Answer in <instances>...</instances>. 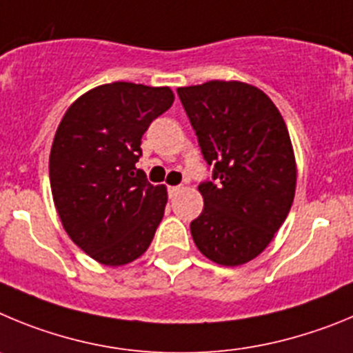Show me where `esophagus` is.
Wrapping results in <instances>:
<instances>
[{"label": "esophagus", "instance_id": "obj_1", "mask_svg": "<svg viewBox=\"0 0 353 353\" xmlns=\"http://www.w3.org/2000/svg\"><path fill=\"white\" fill-rule=\"evenodd\" d=\"M181 190H183V186H169V196L177 195V193H179Z\"/></svg>", "mask_w": 353, "mask_h": 353}]
</instances>
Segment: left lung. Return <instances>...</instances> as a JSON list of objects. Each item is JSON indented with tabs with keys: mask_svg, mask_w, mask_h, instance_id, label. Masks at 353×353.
Segmentation results:
<instances>
[{
	"mask_svg": "<svg viewBox=\"0 0 353 353\" xmlns=\"http://www.w3.org/2000/svg\"><path fill=\"white\" fill-rule=\"evenodd\" d=\"M211 179L199 184L204 209L190 230L202 255L241 265L265 250L287 220L295 160L283 117L268 94L244 82L177 88Z\"/></svg>",
	"mask_w": 353,
	"mask_h": 353,
	"instance_id": "1",
	"label": "left lung"
}]
</instances>
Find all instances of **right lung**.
I'll return each instance as SVG.
<instances>
[{
	"instance_id": "1",
	"label": "right lung",
	"mask_w": 353,
	"mask_h": 353,
	"mask_svg": "<svg viewBox=\"0 0 353 353\" xmlns=\"http://www.w3.org/2000/svg\"><path fill=\"white\" fill-rule=\"evenodd\" d=\"M169 88L98 85L63 116L49 158L52 199L70 239L103 265H125L151 244L167 204L135 163L141 139L169 110Z\"/></svg>"
}]
</instances>
